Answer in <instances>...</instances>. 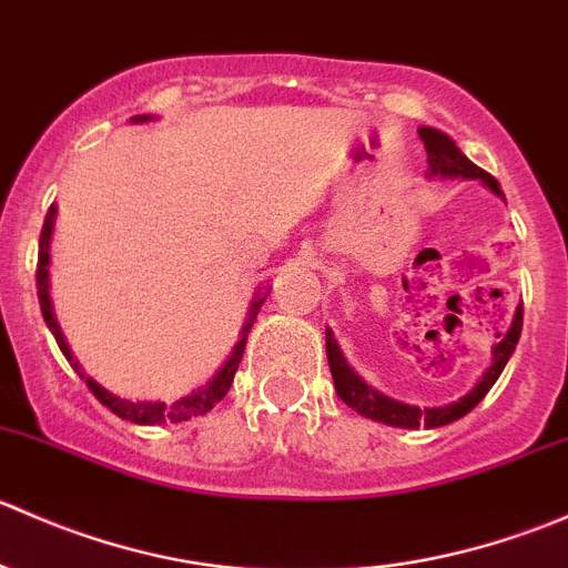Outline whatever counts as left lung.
I'll use <instances>...</instances> for the list:
<instances>
[{"instance_id":"1","label":"left lung","mask_w":568,"mask_h":568,"mask_svg":"<svg viewBox=\"0 0 568 568\" xmlns=\"http://www.w3.org/2000/svg\"><path fill=\"white\" fill-rule=\"evenodd\" d=\"M417 134H420L423 145H426V153H428V175L480 178V181L497 194V197H503L500 183L486 173V170H480L478 164L469 162L448 134H443V131L437 129H428V125L417 129ZM519 332H523V307H519L517 316H514V324L511 329H508V335L495 346V363H491V368L486 371L484 379L464 395L462 400H456V404H448V406H437V409H417V406L400 404V400L387 398V395L376 393L374 387L365 385V382L346 365V359H343L341 348H337L335 337H332L329 329H326V359H329L332 379H335V390L341 395V400H346V404L352 406V409H357L363 417H371V420H379V423H387V426H398V428H420V426L437 428V426H448V423L459 420V417L467 415L469 409H475V406L484 400V395L491 390V385H495L497 379H500L508 357H511V352L517 348Z\"/></svg>"}]
</instances>
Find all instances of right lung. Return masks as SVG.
I'll return each mask as SVG.
<instances>
[{
	"label": "right lung",
	"mask_w": 568,
	"mask_h": 568,
	"mask_svg": "<svg viewBox=\"0 0 568 568\" xmlns=\"http://www.w3.org/2000/svg\"><path fill=\"white\" fill-rule=\"evenodd\" d=\"M142 120H148L145 114H142V118H134V123H142ZM51 225H54V205H51L49 214H45L43 231H40L38 272H36L40 313H43L45 324H49L51 335H54L57 346H60V352L65 354V359H68V363H71V368L77 371V374L82 376L84 382H88L90 393H93L95 398H99L101 404H104L109 412H114V415L123 417V420L140 423V426H159V423H181V420H189V417L205 415V412L214 409V406L220 404L222 398H225L227 390H231L233 376H236L239 363H242L244 346H247V332H250L252 321H255L257 307L263 305V296H261V300H257V302H252L250 321H247V326H244V332H242V341L236 343V348H233V354H231V357H227V363L222 365L220 374H216L214 379H211L209 385L203 387V390L186 395V398L175 400V404H162V400H156V404H153V400H125V398H118V395H112L109 390H104V387L95 385V382L90 379V376L82 374V368H79V363H77V359H73L71 348H68L65 337H62L60 326H57L54 313H51V300H49V239H51Z\"/></svg>",
	"instance_id": "1"
}]
</instances>
